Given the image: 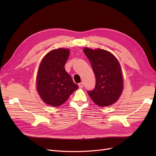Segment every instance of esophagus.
<instances>
[{"label": "esophagus", "instance_id": "obj_1", "mask_svg": "<svg viewBox=\"0 0 156 156\" xmlns=\"http://www.w3.org/2000/svg\"><path fill=\"white\" fill-rule=\"evenodd\" d=\"M83 84H84L83 83H80L78 84V86L80 88H82L83 87Z\"/></svg>", "mask_w": 156, "mask_h": 156}]
</instances>
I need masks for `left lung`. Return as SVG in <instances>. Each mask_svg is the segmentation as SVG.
I'll return each instance as SVG.
<instances>
[{
  "label": "left lung",
  "mask_w": 156,
  "mask_h": 156,
  "mask_svg": "<svg viewBox=\"0 0 156 156\" xmlns=\"http://www.w3.org/2000/svg\"><path fill=\"white\" fill-rule=\"evenodd\" d=\"M84 54L91 63L96 79L95 88L88 91L96 105L103 107L115 103L123 90V76L119 62L110 52L85 48Z\"/></svg>",
  "instance_id": "left-lung-1"
}]
</instances>
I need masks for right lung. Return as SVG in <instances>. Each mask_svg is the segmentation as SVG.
Returning <instances> with one entry per match:
<instances>
[{"instance_id": "obj_1", "label": "right lung", "mask_w": 156, "mask_h": 156, "mask_svg": "<svg viewBox=\"0 0 156 156\" xmlns=\"http://www.w3.org/2000/svg\"><path fill=\"white\" fill-rule=\"evenodd\" d=\"M68 49L52 50L42 59L36 78L37 90L46 104L58 107L79 88L65 70Z\"/></svg>"}]
</instances>
